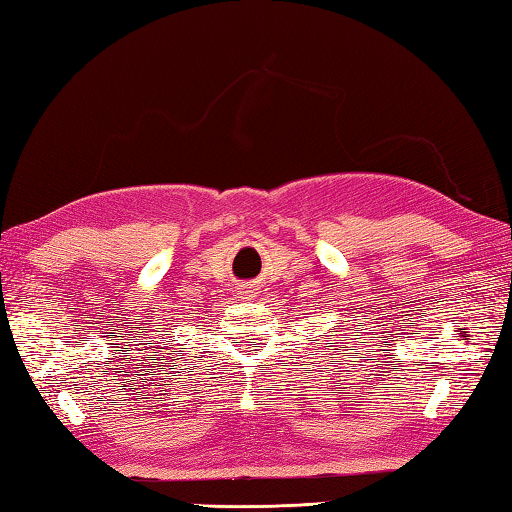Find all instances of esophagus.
Returning a JSON list of instances; mask_svg holds the SVG:
<instances>
[{"mask_svg": "<svg viewBox=\"0 0 512 512\" xmlns=\"http://www.w3.org/2000/svg\"><path fill=\"white\" fill-rule=\"evenodd\" d=\"M253 292H255V290L248 288V290H242V295H244V299H248V297H253Z\"/></svg>", "mask_w": 512, "mask_h": 512, "instance_id": "1", "label": "esophagus"}]
</instances>
